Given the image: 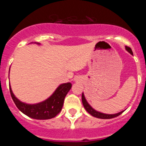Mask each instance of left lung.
<instances>
[{"instance_id":"left-lung-1","label":"left lung","mask_w":146,"mask_h":146,"mask_svg":"<svg viewBox=\"0 0 146 146\" xmlns=\"http://www.w3.org/2000/svg\"><path fill=\"white\" fill-rule=\"evenodd\" d=\"M125 48H126V50H127V51H128V52L131 54V55H133L132 50H131V49L130 48V47L126 46V47H125ZM82 104H83V106H84L85 109H86V110L89 113V114H91L92 116L96 117V118H102V119H110V118H115V117L120 115L121 113L124 111V110H123V111H121V112H120V113H116V114H105V113H100V112L96 111V110H95L94 108H92V107H91V105H90V104L88 103V102L86 101V98H85V96H84V94H83V93H82Z\"/></svg>"}]
</instances>
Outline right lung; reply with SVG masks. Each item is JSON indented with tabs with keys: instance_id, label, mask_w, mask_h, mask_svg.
Returning a JSON list of instances; mask_svg holds the SVG:
<instances>
[{
	"instance_id": "1",
	"label": "right lung",
	"mask_w": 146,
	"mask_h": 146,
	"mask_svg": "<svg viewBox=\"0 0 146 146\" xmlns=\"http://www.w3.org/2000/svg\"><path fill=\"white\" fill-rule=\"evenodd\" d=\"M38 44H40L38 43ZM71 88L72 84L70 82L63 83L56 88L48 99L37 104H29L20 101L14 95L9 85L10 94L17 108L30 118L38 120L50 119L56 116L61 110L64 99Z\"/></svg>"
}]
</instances>
